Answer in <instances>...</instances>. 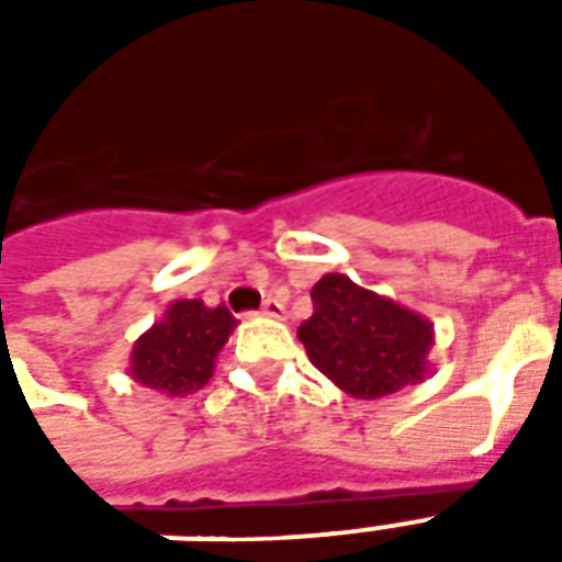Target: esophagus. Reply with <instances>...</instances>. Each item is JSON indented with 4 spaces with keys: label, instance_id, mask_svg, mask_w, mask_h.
<instances>
[{
    "label": "esophagus",
    "instance_id": "1",
    "mask_svg": "<svg viewBox=\"0 0 562 562\" xmlns=\"http://www.w3.org/2000/svg\"><path fill=\"white\" fill-rule=\"evenodd\" d=\"M261 316L282 318V316H285V304H282L280 297H268V301L261 304Z\"/></svg>",
    "mask_w": 562,
    "mask_h": 562
}]
</instances>
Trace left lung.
<instances>
[{
    "label": "left lung",
    "mask_w": 562,
    "mask_h": 562,
    "mask_svg": "<svg viewBox=\"0 0 562 562\" xmlns=\"http://www.w3.org/2000/svg\"><path fill=\"white\" fill-rule=\"evenodd\" d=\"M310 361L358 401H379L427 376L434 325L342 273L313 285V316L297 328Z\"/></svg>",
    "instance_id": "1"
}]
</instances>
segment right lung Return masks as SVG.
<instances>
[{
	"mask_svg": "<svg viewBox=\"0 0 562 562\" xmlns=\"http://www.w3.org/2000/svg\"><path fill=\"white\" fill-rule=\"evenodd\" d=\"M237 325L225 306L210 310L201 301H177L161 322L135 342L132 379L168 397H186L204 389L213 361Z\"/></svg>",
	"mask_w": 562,
	"mask_h": 562,
	"instance_id": "add662e5",
	"label": "right lung"
}]
</instances>
